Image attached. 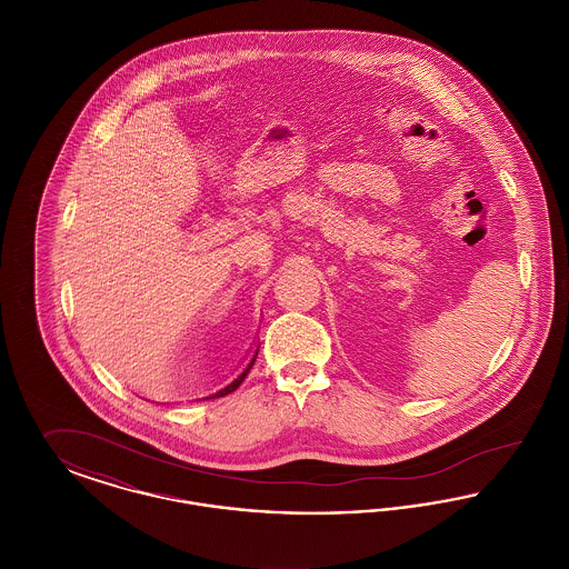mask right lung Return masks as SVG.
Returning a JSON list of instances; mask_svg holds the SVG:
<instances>
[{
    "mask_svg": "<svg viewBox=\"0 0 569 569\" xmlns=\"http://www.w3.org/2000/svg\"><path fill=\"white\" fill-rule=\"evenodd\" d=\"M258 350H260V346H256V350H253V353H251V358H249V362L244 365L243 371L237 376V378L232 379L230 383H226L223 388H219L217 392H213V395H209V397H202V399H217V397H226V395H230V392H234L241 383H243V379L247 378V373H249V369L253 367V362H256V356H258Z\"/></svg>",
    "mask_w": 569,
    "mask_h": 569,
    "instance_id": "right-lung-1",
    "label": "right lung"
}]
</instances>
